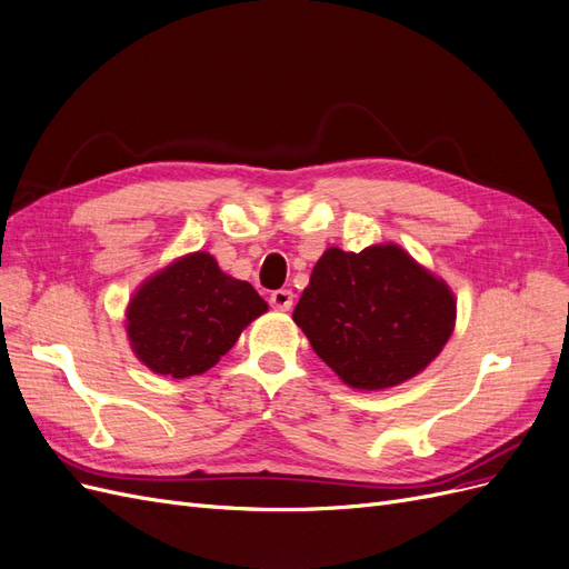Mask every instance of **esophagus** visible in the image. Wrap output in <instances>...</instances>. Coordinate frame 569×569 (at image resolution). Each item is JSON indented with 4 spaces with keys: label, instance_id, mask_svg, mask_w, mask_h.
<instances>
[{
    "label": "esophagus",
    "instance_id": "34e87169",
    "mask_svg": "<svg viewBox=\"0 0 569 569\" xmlns=\"http://www.w3.org/2000/svg\"><path fill=\"white\" fill-rule=\"evenodd\" d=\"M270 306L278 308V311H289L295 306V291L291 289H274L270 295Z\"/></svg>",
    "mask_w": 569,
    "mask_h": 569
}]
</instances>
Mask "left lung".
Listing matches in <instances>:
<instances>
[{
  "instance_id": "8db88e82",
  "label": "left lung",
  "mask_w": 569,
  "mask_h": 569,
  "mask_svg": "<svg viewBox=\"0 0 569 569\" xmlns=\"http://www.w3.org/2000/svg\"><path fill=\"white\" fill-rule=\"evenodd\" d=\"M295 322L343 382L372 391L432 363L453 332L456 301L401 247H332L316 263Z\"/></svg>"
}]
</instances>
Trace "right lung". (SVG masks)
Returning a JSON list of instances; mask_svg holds the SVG:
<instances>
[{"mask_svg": "<svg viewBox=\"0 0 569 569\" xmlns=\"http://www.w3.org/2000/svg\"><path fill=\"white\" fill-rule=\"evenodd\" d=\"M268 311L258 291L197 251L147 280L128 306V337L147 368L176 380L226 356L244 327Z\"/></svg>", "mask_w": 569, "mask_h": 569, "instance_id": "1", "label": "right lung"}]
</instances>
